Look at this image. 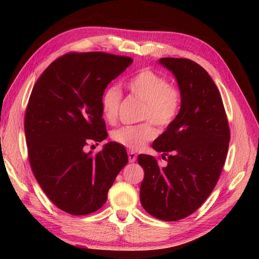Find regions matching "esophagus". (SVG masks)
Returning a JSON list of instances; mask_svg holds the SVG:
<instances>
[{"label":"esophagus","mask_w":259,"mask_h":259,"mask_svg":"<svg viewBox=\"0 0 259 259\" xmlns=\"http://www.w3.org/2000/svg\"><path fill=\"white\" fill-rule=\"evenodd\" d=\"M128 158H129V162H135V161H136V159H137L136 152H134V151H129V152H128Z\"/></svg>","instance_id":"esophagus-1"}]
</instances>
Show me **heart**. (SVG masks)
I'll return each instance as SVG.
<instances>
[{"instance_id": "obj_1", "label": "heart", "mask_w": 259, "mask_h": 259, "mask_svg": "<svg viewBox=\"0 0 259 259\" xmlns=\"http://www.w3.org/2000/svg\"><path fill=\"white\" fill-rule=\"evenodd\" d=\"M126 89L144 102L140 119L151 120L159 128H167L177 118L181 106V93L169 80L150 69H144L126 81ZM122 93L117 85H109L101 97L103 117L109 122L117 119ZM156 129L149 121L137 125H123L113 130L111 139L129 150H139L155 139Z\"/></svg>"}]
</instances>
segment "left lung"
I'll return each instance as SVG.
<instances>
[{
	"instance_id": "8db88e82",
	"label": "left lung",
	"mask_w": 259,
	"mask_h": 259,
	"mask_svg": "<svg viewBox=\"0 0 259 259\" xmlns=\"http://www.w3.org/2000/svg\"><path fill=\"white\" fill-rule=\"evenodd\" d=\"M181 93L177 118L153 141L167 156L139 155L145 170L140 201L145 210L164 222H176L199 208L216 186L226 160L230 131L221 93L207 71L188 59L161 58Z\"/></svg>"
}]
</instances>
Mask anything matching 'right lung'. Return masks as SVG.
<instances>
[{
    "instance_id": "obj_1",
    "label": "right lung",
    "mask_w": 259,
    "mask_h": 259,
    "mask_svg": "<svg viewBox=\"0 0 259 259\" xmlns=\"http://www.w3.org/2000/svg\"><path fill=\"white\" fill-rule=\"evenodd\" d=\"M133 62L104 52L68 53L33 87L24 119L30 164L49 199L65 212L80 216L100 209L128 163L124 147L113 141L97 155L84 147L107 139L102 93Z\"/></svg>"
}]
</instances>
